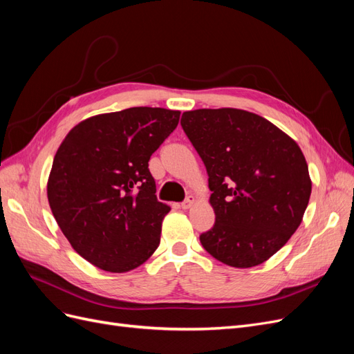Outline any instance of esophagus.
Masks as SVG:
<instances>
[{
	"label": "esophagus",
	"mask_w": 354,
	"mask_h": 354,
	"mask_svg": "<svg viewBox=\"0 0 354 354\" xmlns=\"http://www.w3.org/2000/svg\"><path fill=\"white\" fill-rule=\"evenodd\" d=\"M194 196H192V195H189L183 202H181V209H189L192 205H194Z\"/></svg>",
	"instance_id": "esophagus-1"
}]
</instances>
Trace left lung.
I'll use <instances>...</instances> for the list:
<instances>
[{
  "mask_svg": "<svg viewBox=\"0 0 354 354\" xmlns=\"http://www.w3.org/2000/svg\"><path fill=\"white\" fill-rule=\"evenodd\" d=\"M181 127L205 164L214 226L203 248L246 269L269 260L303 220L312 181L301 149L264 118L232 108L185 112Z\"/></svg>",
  "mask_w": 354,
  "mask_h": 354,
  "instance_id": "1",
  "label": "left lung"
}]
</instances>
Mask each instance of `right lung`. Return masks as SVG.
I'll return each mask as SVG.
<instances>
[{
	"instance_id": "1",
	"label": "right lung",
	"mask_w": 354,
	"mask_h": 354,
	"mask_svg": "<svg viewBox=\"0 0 354 354\" xmlns=\"http://www.w3.org/2000/svg\"><path fill=\"white\" fill-rule=\"evenodd\" d=\"M178 120L162 108L103 113L73 127L57 149L50 208L72 248L99 269L130 272L158 248L169 207L155 195L149 159Z\"/></svg>"
}]
</instances>
